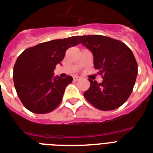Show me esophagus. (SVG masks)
Listing matches in <instances>:
<instances>
[{
  "mask_svg": "<svg viewBox=\"0 0 153 153\" xmlns=\"http://www.w3.org/2000/svg\"><path fill=\"white\" fill-rule=\"evenodd\" d=\"M80 79H81V77H80V76H73V80H75V81L80 80Z\"/></svg>",
  "mask_w": 153,
  "mask_h": 153,
  "instance_id": "esophagus-1",
  "label": "esophagus"
}]
</instances>
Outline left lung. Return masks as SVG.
<instances>
[{"label":"left lung","mask_w":153,"mask_h":153,"mask_svg":"<svg viewBox=\"0 0 153 153\" xmlns=\"http://www.w3.org/2000/svg\"><path fill=\"white\" fill-rule=\"evenodd\" d=\"M80 44L92 52L93 64L103 81L88 80L84 96L94 107L103 111L116 109L129 97L137 76V63L125 43L100 35L77 36Z\"/></svg>","instance_id":"8db88e82"}]
</instances>
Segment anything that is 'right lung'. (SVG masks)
Wrapping results in <instances>:
<instances>
[{"label":"right lung","mask_w":153,"mask_h":153,"mask_svg":"<svg viewBox=\"0 0 153 153\" xmlns=\"http://www.w3.org/2000/svg\"><path fill=\"white\" fill-rule=\"evenodd\" d=\"M78 44L76 36L53 40L27 48L19 56L13 68V82L27 109L44 114L60 105L73 77L54 76V69L64 59L66 50Z\"/></svg>","instance_id":"obj_1"}]
</instances>
